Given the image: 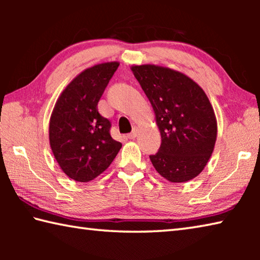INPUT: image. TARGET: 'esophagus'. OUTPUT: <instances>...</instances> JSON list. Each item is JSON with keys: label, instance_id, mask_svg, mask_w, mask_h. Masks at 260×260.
Masks as SVG:
<instances>
[{"label": "esophagus", "instance_id": "1", "mask_svg": "<svg viewBox=\"0 0 260 260\" xmlns=\"http://www.w3.org/2000/svg\"><path fill=\"white\" fill-rule=\"evenodd\" d=\"M138 134H139V129L136 128V127H134L133 131H132V133H129L128 135H127V138L131 139V140H133V139L136 138V136H138Z\"/></svg>", "mask_w": 260, "mask_h": 260}]
</instances>
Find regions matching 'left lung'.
<instances>
[{
  "label": "left lung",
  "instance_id": "obj_1",
  "mask_svg": "<svg viewBox=\"0 0 260 260\" xmlns=\"http://www.w3.org/2000/svg\"><path fill=\"white\" fill-rule=\"evenodd\" d=\"M155 112L160 148L150 156L170 182H187L208 164L217 140V119L205 91L179 71L153 64L131 68Z\"/></svg>",
  "mask_w": 260,
  "mask_h": 260
}]
</instances>
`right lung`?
<instances>
[{
	"mask_svg": "<svg viewBox=\"0 0 260 260\" xmlns=\"http://www.w3.org/2000/svg\"><path fill=\"white\" fill-rule=\"evenodd\" d=\"M119 67L108 61L86 69L61 91L49 121V143L61 171L78 182L103 173L119 152L121 143L110 135V121L98 103Z\"/></svg>",
	"mask_w": 260,
	"mask_h": 260,
	"instance_id": "obj_1",
	"label": "right lung"
}]
</instances>
